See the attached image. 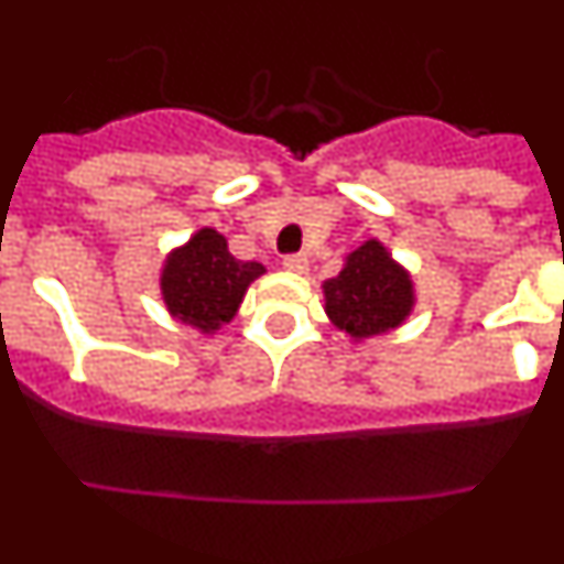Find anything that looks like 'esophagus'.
<instances>
[{"label":"esophagus","mask_w":564,"mask_h":564,"mask_svg":"<svg viewBox=\"0 0 564 564\" xmlns=\"http://www.w3.org/2000/svg\"><path fill=\"white\" fill-rule=\"evenodd\" d=\"M282 265H285V271L305 273L307 271V257H305V253H288V257L282 259Z\"/></svg>","instance_id":"obj_1"}]
</instances>
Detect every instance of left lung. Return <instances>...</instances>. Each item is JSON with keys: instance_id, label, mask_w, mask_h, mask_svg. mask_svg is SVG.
Here are the masks:
<instances>
[{"instance_id": "left-lung-1", "label": "left lung", "mask_w": 564, "mask_h": 564, "mask_svg": "<svg viewBox=\"0 0 564 564\" xmlns=\"http://www.w3.org/2000/svg\"><path fill=\"white\" fill-rule=\"evenodd\" d=\"M327 316L338 330L367 338L398 327L412 311V282L376 239L347 257L336 279L325 282Z\"/></svg>"}]
</instances>
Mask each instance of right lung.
<instances>
[{"label":"right lung","instance_id":"add662e5","mask_svg":"<svg viewBox=\"0 0 564 564\" xmlns=\"http://www.w3.org/2000/svg\"><path fill=\"white\" fill-rule=\"evenodd\" d=\"M265 268L259 262H242L228 251V242L214 228H203L177 248L163 268V299L169 311L208 333L231 322L248 285Z\"/></svg>","mask_w":564,"mask_h":564}]
</instances>
